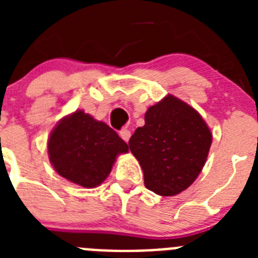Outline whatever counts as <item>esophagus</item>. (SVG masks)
I'll return each mask as SVG.
<instances>
[{"mask_svg":"<svg viewBox=\"0 0 258 258\" xmlns=\"http://www.w3.org/2000/svg\"><path fill=\"white\" fill-rule=\"evenodd\" d=\"M131 131H127V129H122V131L120 132V137H121L125 142H127V141L131 140Z\"/></svg>","mask_w":258,"mask_h":258,"instance_id":"1","label":"esophagus"}]
</instances>
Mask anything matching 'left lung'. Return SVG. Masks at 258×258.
I'll list each match as a JSON object with an SVG mask.
<instances>
[{"mask_svg": "<svg viewBox=\"0 0 258 258\" xmlns=\"http://www.w3.org/2000/svg\"><path fill=\"white\" fill-rule=\"evenodd\" d=\"M212 133L197 109L173 95L151 106L129 149L140 161L145 186L173 197L190 186L207 161Z\"/></svg>", "mask_w": 258, "mask_h": 258, "instance_id": "left-lung-1", "label": "left lung"}]
</instances>
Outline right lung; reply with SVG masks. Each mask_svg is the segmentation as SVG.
I'll list each match as a JSON object with an SVG mask.
<instances>
[{
    "mask_svg": "<svg viewBox=\"0 0 258 258\" xmlns=\"http://www.w3.org/2000/svg\"><path fill=\"white\" fill-rule=\"evenodd\" d=\"M127 150L113 129L84 111L61 118L47 143L50 163L58 174L88 188L99 186L111 173L117 155Z\"/></svg>",
    "mask_w": 258,
    "mask_h": 258,
    "instance_id": "obj_1",
    "label": "right lung"
}]
</instances>
